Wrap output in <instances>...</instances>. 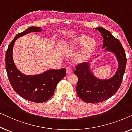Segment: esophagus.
<instances>
[{
	"label": "esophagus",
	"mask_w": 132,
	"mask_h": 132,
	"mask_svg": "<svg viewBox=\"0 0 132 132\" xmlns=\"http://www.w3.org/2000/svg\"><path fill=\"white\" fill-rule=\"evenodd\" d=\"M66 72L67 73L70 75V74H71L73 73V70H72V68L70 67H67L66 68Z\"/></svg>",
	"instance_id": "34e87169"
}]
</instances>
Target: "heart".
Masks as SVG:
<instances>
[{"instance_id":"b5f03b06","label":"heart","mask_w":132,"mask_h":132,"mask_svg":"<svg viewBox=\"0 0 132 132\" xmlns=\"http://www.w3.org/2000/svg\"><path fill=\"white\" fill-rule=\"evenodd\" d=\"M95 44L96 43L94 39H89L88 36L83 35L73 39L68 45V48L71 50H76L83 45L79 56L80 58H85L89 56L93 52Z\"/></svg>"}]
</instances>
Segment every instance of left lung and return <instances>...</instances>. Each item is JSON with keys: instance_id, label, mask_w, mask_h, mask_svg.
<instances>
[{"instance_id": "obj_1", "label": "left lung", "mask_w": 132, "mask_h": 132, "mask_svg": "<svg viewBox=\"0 0 132 132\" xmlns=\"http://www.w3.org/2000/svg\"><path fill=\"white\" fill-rule=\"evenodd\" d=\"M103 37V46L107 51L112 52L118 61V68L111 79L100 80L91 73L89 62L77 65L74 74L78 77L76 91L77 95L85 102L97 103L109 98L115 94L121 84L125 72L127 58L121 43L103 28H96Z\"/></svg>"}]
</instances>
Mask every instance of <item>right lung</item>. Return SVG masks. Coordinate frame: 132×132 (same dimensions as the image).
Masks as SVG:
<instances>
[{
  "label": "right lung",
  "mask_w": 132,
  "mask_h": 132,
  "mask_svg": "<svg viewBox=\"0 0 132 132\" xmlns=\"http://www.w3.org/2000/svg\"><path fill=\"white\" fill-rule=\"evenodd\" d=\"M39 27L32 26L16 35L5 55V67L11 85L14 91L23 98L34 103L46 102L53 95L59 81L66 75L65 68L50 70L40 75H24L17 69L12 59V48L16 39L30 32H41Z\"/></svg>",
  "instance_id": "obj_1"
}]
</instances>
